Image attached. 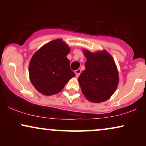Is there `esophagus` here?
Returning <instances> with one entry per match:
<instances>
[{
  "label": "esophagus",
  "mask_w": 146,
  "mask_h": 146,
  "mask_svg": "<svg viewBox=\"0 0 146 146\" xmlns=\"http://www.w3.org/2000/svg\"><path fill=\"white\" fill-rule=\"evenodd\" d=\"M75 75H76L77 78H78V77L80 76V73H81V69H80V68H79V69L76 70V71H75Z\"/></svg>",
  "instance_id": "1"
}]
</instances>
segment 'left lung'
Returning <instances> with one entry per match:
<instances>
[{
    "instance_id": "1",
    "label": "left lung",
    "mask_w": 146,
    "mask_h": 146,
    "mask_svg": "<svg viewBox=\"0 0 146 146\" xmlns=\"http://www.w3.org/2000/svg\"><path fill=\"white\" fill-rule=\"evenodd\" d=\"M86 58L85 70L78 78L82 92L88 101L100 103L108 100L119 83L115 61L107 51L90 53L84 50Z\"/></svg>"
}]
</instances>
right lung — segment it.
<instances>
[{
    "instance_id": "add662e5",
    "label": "right lung",
    "mask_w": 146,
    "mask_h": 146,
    "mask_svg": "<svg viewBox=\"0 0 146 146\" xmlns=\"http://www.w3.org/2000/svg\"><path fill=\"white\" fill-rule=\"evenodd\" d=\"M70 48L61 39L44 44L34 53L29 65L30 81L38 92L53 95L63 89L75 74L66 58Z\"/></svg>"
}]
</instances>
